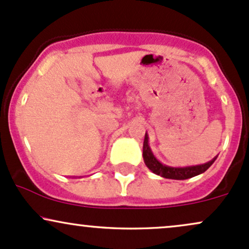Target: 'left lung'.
<instances>
[{
    "label": "left lung",
    "instance_id": "1",
    "mask_svg": "<svg viewBox=\"0 0 249 249\" xmlns=\"http://www.w3.org/2000/svg\"><path fill=\"white\" fill-rule=\"evenodd\" d=\"M143 160L148 168L152 170L153 173L160 175L162 178H174V180H186V178L196 177V175L201 174V173L206 172V170L214 163L215 159L205 164L186 167V168H172V167L163 166V164L160 163V162L154 158V155H153L152 150H150L149 146H148V136L146 134L143 141Z\"/></svg>",
    "mask_w": 249,
    "mask_h": 249
}]
</instances>
